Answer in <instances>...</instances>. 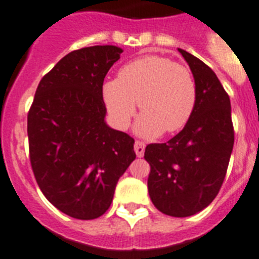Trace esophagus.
Returning a JSON list of instances; mask_svg holds the SVG:
<instances>
[{
    "instance_id": "1",
    "label": "esophagus",
    "mask_w": 259,
    "mask_h": 259,
    "mask_svg": "<svg viewBox=\"0 0 259 259\" xmlns=\"http://www.w3.org/2000/svg\"><path fill=\"white\" fill-rule=\"evenodd\" d=\"M145 142H142V141H136V143H134V151H136L137 156L138 157H142L143 154H145Z\"/></svg>"
}]
</instances>
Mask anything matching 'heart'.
<instances>
[{"instance_id": "obj_1", "label": "heart", "mask_w": 259, "mask_h": 259, "mask_svg": "<svg viewBox=\"0 0 259 259\" xmlns=\"http://www.w3.org/2000/svg\"><path fill=\"white\" fill-rule=\"evenodd\" d=\"M197 83L190 69L164 56L146 55L118 70L105 82L103 99L117 126L123 129L136 112L143 113L136 132L143 137L177 133L186 126L197 105Z\"/></svg>"}]
</instances>
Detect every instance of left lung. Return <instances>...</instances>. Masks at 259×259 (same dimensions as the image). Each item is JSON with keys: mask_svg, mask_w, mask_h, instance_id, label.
I'll return each instance as SVG.
<instances>
[{"mask_svg": "<svg viewBox=\"0 0 259 259\" xmlns=\"http://www.w3.org/2000/svg\"><path fill=\"white\" fill-rule=\"evenodd\" d=\"M197 83V105L189 123L167 143L145 150L150 164L147 186L152 203L165 215L192 217L206 208L223 185L232 154L231 102L217 74L184 49Z\"/></svg>", "mask_w": 259, "mask_h": 259, "instance_id": "obj_1", "label": "left lung"}]
</instances>
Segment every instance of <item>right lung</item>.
<instances>
[{
  "label": "right lung",
  "instance_id": "obj_1",
  "mask_svg": "<svg viewBox=\"0 0 259 259\" xmlns=\"http://www.w3.org/2000/svg\"><path fill=\"white\" fill-rule=\"evenodd\" d=\"M122 49L95 46L70 52L42 76L27 116L36 183L71 218L102 217L117 181L134 159V139L105 123L103 82Z\"/></svg>",
  "mask_w": 259,
  "mask_h": 259
}]
</instances>
